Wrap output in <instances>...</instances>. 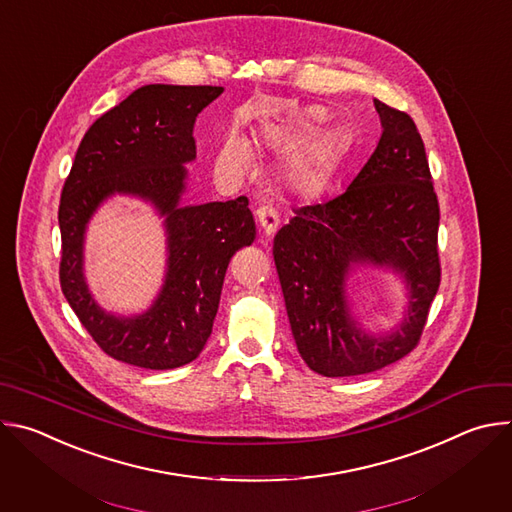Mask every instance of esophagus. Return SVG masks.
I'll return each instance as SVG.
<instances>
[{"mask_svg": "<svg viewBox=\"0 0 512 512\" xmlns=\"http://www.w3.org/2000/svg\"><path fill=\"white\" fill-rule=\"evenodd\" d=\"M255 214H257V223H259V227H261V231H263L265 235H273V233L277 231L279 214H277V210H275L273 206H269V204L259 206Z\"/></svg>", "mask_w": 512, "mask_h": 512, "instance_id": "34e87169", "label": "esophagus"}]
</instances>
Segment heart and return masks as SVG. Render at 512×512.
Instances as JSON below:
<instances>
[{"label": "heart", "instance_id": "obj_1", "mask_svg": "<svg viewBox=\"0 0 512 512\" xmlns=\"http://www.w3.org/2000/svg\"><path fill=\"white\" fill-rule=\"evenodd\" d=\"M326 119V111L322 107H304L296 113H291L281 123L269 125L261 131V141L269 148H285L294 143L304 133L312 131ZM336 135L332 131H316L296 143L291 148L281 164V174L287 186L294 190H312L322 182L326 172L330 170L336 156ZM221 172L243 176L251 168V152L245 139L237 133L225 137L221 152L216 158Z\"/></svg>", "mask_w": 512, "mask_h": 512}]
</instances>
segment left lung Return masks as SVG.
I'll return each instance as SVG.
<instances>
[{
  "label": "left lung",
  "instance_id": "8db88e82",
  "mask_svg": "<svg viewBox=\"0 0 512 512\" xmlns=\"http://www.w3.org/2000/svg\"><path fill=\"white\" fill-rule=\"evenodd\" d=\"M383 133L348 188L294 218L273 239L285 310L298 352L324 377L369 375L407 356L421 338L442 279L440 204L413 119L375 99ZM356 264L389 266L408 283L410 306L397 331L373 337L347 308L345 279Z\"/></svg>",
  "mask_w": 512,
  "mask_h": 512
}]
</instances>
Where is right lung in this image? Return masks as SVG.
Masks as SVG:
<instances>
[{
  "label": "right lung",
  "instance_id": "add662e5",
  "mask_svg": "<svg viewBox=\"0 0 512 512\" xmlns=\"http://www.w3.org/2000/svg\"><path fill=\"white\" fill-rule=\"evenodd\" d=\"M223 91L180 85L133 91L89 127L62 188V294L101 350L133 367L178 369L202 352L229 261L255 241L245 196L180 206L184 164L196 158V117ZM113 193L150 199L167 216L169 269L163 291L148 313L129 319L105 313L92 300L82 273L86 223Z\"/></svg>",
  "mask_w": 512,
  "mask_h": 512
}]
</instances>
